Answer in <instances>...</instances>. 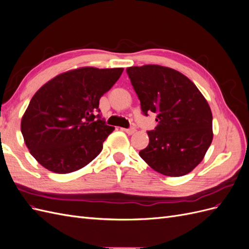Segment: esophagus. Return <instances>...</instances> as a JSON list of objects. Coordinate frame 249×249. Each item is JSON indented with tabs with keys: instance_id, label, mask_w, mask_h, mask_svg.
<instances>
[{
	"instance_id": "esophagus-1",
	"label": "esophagus",
	"mask_w": 249,
	"mask_h": 249,
	"mask_svg": "<svg viewBox=\"0 0 249 249\" xmlns=\"http://www.w3.org/2000/svg\"><path fill=\"white\" fill-rule=\"evenodd\" d=\"M124 132H125L126 134H129V135H132V134H134L135 133V131H136V129H135V127H130V129H122Z\"/></svg>"
}]
</instances>
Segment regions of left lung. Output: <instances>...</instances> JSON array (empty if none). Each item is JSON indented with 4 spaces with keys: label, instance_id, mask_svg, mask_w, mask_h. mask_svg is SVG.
Masks as SVG:
<instances>
[{
    "label": "left lung",
    "instance_id": "1",
    "mask_svg": "<svg viewBox=\"0 0 249 249\" xmlns=\"http://www.w3.org/2000/svg\"><path fill=\"white\" fill-rule=\"evenodd\" d=\"M143 114L157 113L155 130L140 157L154 170L182 177L202 161L213 140V116L194 83L179 71L161 65L127 67Z\"/></svg>",
    "mask_w": 249,
    "mask_h": 249
}]
</instances>
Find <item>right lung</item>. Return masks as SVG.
I'll list each match as a JSON object with an SVG mask.
<instances>
[{
  "mask_svg": "<svg viewBox=\"0 0 249 249\" xmlns=\"http://www.w3.org/2000/svg\"><path fill=\"white\" fill-rule=\"evenodd\" d=\"M123 71L122 67H80L58 74L38 89L20 123L26 145L37 162L50 171L70 173L102 152L114 126L94 111L100 112V99Z\"/></svg>",
  "mask_w": 249,
  "mask_h": 249,
  "instance_id": "add662e5",
  "label": "right lung"
}]
</instances>
